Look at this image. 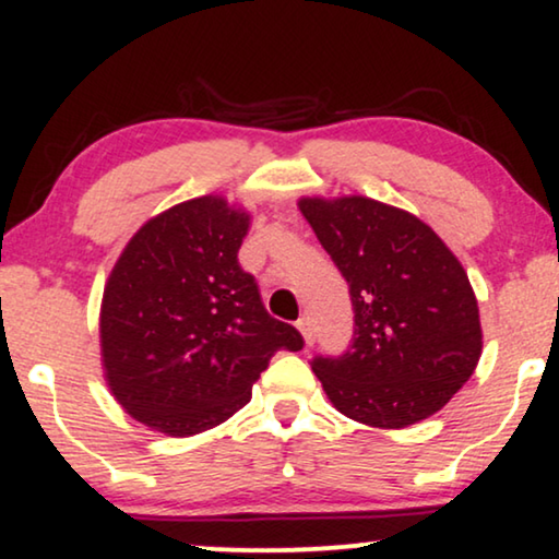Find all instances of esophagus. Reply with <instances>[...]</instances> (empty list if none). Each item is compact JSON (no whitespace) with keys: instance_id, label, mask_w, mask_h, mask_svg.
I'll use <instances>...</instances> for the list:
<instances>
[{"instance_id":"1","label":"esophagus","mask_w":559,"mask_h":559,"mask_svg":"<svg viewBox=\"0 0 559 559\" xmlns=\"http://www.w3.org/2000/svg\"><path fill=\"white\" fill-rule=\"evenodd\" d=\"M297 328H300L305 343H308V346H310V343L316 341V331H312V320L308 316H302L300 320H297Z\"/></svg>"}]
</instances>
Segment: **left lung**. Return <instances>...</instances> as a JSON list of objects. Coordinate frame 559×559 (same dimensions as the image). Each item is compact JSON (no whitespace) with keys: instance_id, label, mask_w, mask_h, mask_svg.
Instances as JSON below:
<instances>
[{"instance_id":"1","label":"left lung","mask_w":559,"mask_h":559,"mask_svg":"<svg viewBox=\"0 0 559 559\" xmlns=\"http://www.w3.org/2000/svg\"><path fill=\"white\" fill-rule=\"evenodd\" d=\"M300 211L354 305L350 346L310 361L328 400L386 430L435 415L480 358L478 302L461 262L417 216L371 198H302Z\"/></svg>"}]
</instances>
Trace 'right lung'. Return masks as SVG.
Segmentation results:
<instances>
[{
	"label": "right lung",
	"instance_id": "obj_1",
	"mask_svg": "<svg viewBox=\"0 0 559 559\" xmlns=\"http://www.w3.org/2000/svg\"><path fill=\"white\" fill-rule=\"evenodd\" d=\"M247 231V213L205 195L147 221L121 251L104 289L102 356L136 423L173 438L211 430L251 400L277 350L305 346L241 270Z\"/></svg>",
	"mask_w": 559,
	"mask_h": 559
}]
</instances>
